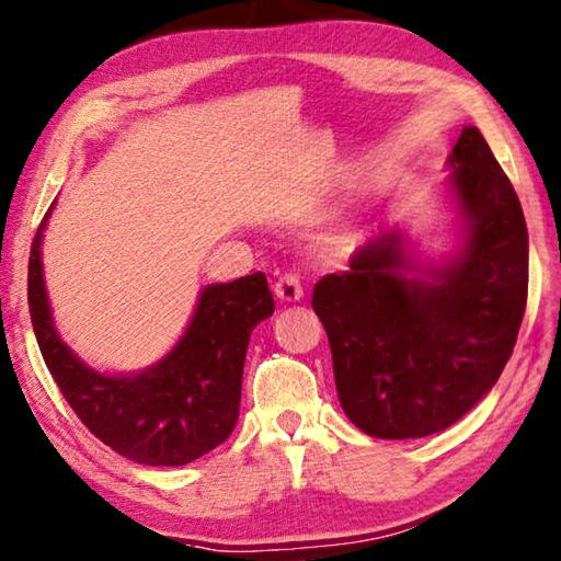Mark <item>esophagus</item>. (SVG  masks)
<instances>
[{"instance_id":"34e87169","label":"esophagus","mask_w":561,"mask_h":561,"mask_svg":"<svg viewBox=\"0 0 561 561\" xmlns=\"http://www.w3.org/2000/svg\"><path fill=\"white\" fill-rule=\"evenodd\" d=\"M275 298L283 302H298L302 298V283L298 273H283L273 286Z\"/></svg>"}]
</instances>
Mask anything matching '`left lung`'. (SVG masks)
<instances>
[{
    "label": "left lung",
    "instance_id": "obj_1",
    "mask_svg": "<svg viewBox=\"0 0 561 561\" xmlns=\"http://www.w3.org/2000/svg\"><path fill=\"white\" fill-rule=\"evenodd\" d=\"M450 251L421 259L391 226L318 280L340 404L375 438H424L463 419L503 375L527 302V224L476 125L448 154Z\"/></svg>",
    "mask_w": 561,
    "mask_h": 561
}]
</instances>
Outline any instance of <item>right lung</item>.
I'll list each match as a JSON object with an SVG mask.
<instances>
[{"mask_svg": "<svg viewBox=\"0 0 561 561\" xmlns=\"http://www.w3.org/2000/svg\"><path fill=\"white\" fill-rule=\"evenodd\" d=\"M46 211L28 259V312L44 362L78 419L117 454L142 466H186L209 454L239 421L245 350L273 316L263 273L204 286L190 325L154 365L107 375L66 345L48 302L42 243Z\"/></svg>", "mask_w": 561, "mask_h": 561, "instance_id": "add662e5", "label": "right lung"}]
</instances>
